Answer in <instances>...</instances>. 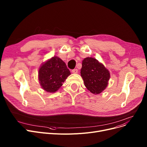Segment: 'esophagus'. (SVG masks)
Returning a JSON list of instances; mask_svg holds the SVG:
<instances>
[{"mask_svg": "<svg viewBox=\"0 0 147 147\" xmlns=\"http://www.w3.org/2000/svg\"><path fill=\"white\" fill-rule=\"evenodd\" d=\"M71 71H72V73H74V74H76V73H78V69H73Z\"/></svg>", "mask_w": 147, "mask_h": 147, "instance_id": "1", "label": "esophagus"}]
</instances>
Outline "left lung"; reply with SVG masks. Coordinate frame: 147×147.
<instances>
[{
	"instance_id": "left-lung-1",
	"label": "left lung",
	"mask_w": 147,
	"mask_h": 147,
	"mask_svg": "<svg viewBox=\"0 0 147 147\" xmlns=\"http://www.w3.org/2000/svg\"><path fill=\"white\" fill-rule=\"evenodd\" d=\"M84 86L91 93L99 94L107 88L110 78L109 71L104 65L92 57L84 58L80 70Z\"/></svg>"
}]
</instances>
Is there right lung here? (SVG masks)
Masks as SVG:
<instances>
[{
  "label": "right lung",
  "mask_w": 147,
  "mask_h": 147,
  "mask_svg": "<svg viewBox=\"0 0 147 147\" xmlns=\"http://www.w3.org/2000/svg\"><path fill=\"white\" fill-rule=\"evenodd\" d=\"M71 74L64 62L53 57L43 63L38 69V80L43 90L53 93L57 91Z\"/></svg>",
  "instance_id": "obj_1"
}]
</instances>
